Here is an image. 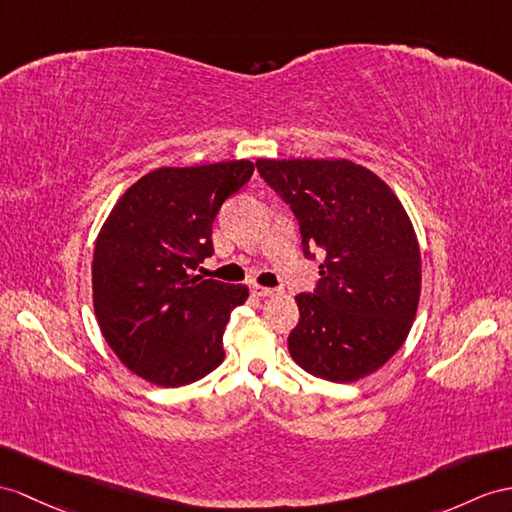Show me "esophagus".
I'll use <instances>...</instances> for the list:
<instances>
[{
  "label": "esophagus",
  "instance_id": "1",
  "mask_svg": "<svg viewBox=\"0 0 512 512\" xmlns=\"http://www.w3.org/2000/svg\"><path fill=\"white\" fill-rule=\"evenodd\" d=\"M276 293V289H269V286H260V284H252V295L254 297H269Z\"/></svg>",
  "mask_w": 512,
  "mask_h": 512
}]
</instances>
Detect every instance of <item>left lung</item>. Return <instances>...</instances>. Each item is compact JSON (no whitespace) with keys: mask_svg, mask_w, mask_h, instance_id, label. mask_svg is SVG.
<instances>
[{"mask_svg":"<svg viewBox=\"0 0 512 512\" xmlns=\"http://www.w3.org/2000/svg\"><path fill=\"white\" fill-rule=\"evenodd\" d=\"M256 167L291 206L304 254H323L317 289L295 297L293 360L341 384L378 371L404 345L421 293L419 243L402 202L345 158H258Z\"/></svg>","mask_w":512,"mask_h":512,"instance_id":"8db88e82","label":"left lung"}]
</instances>
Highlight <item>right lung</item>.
Here are the masks:
<instances>
[{
    "label": "right lung",
    "instance_id": "right-lung-1",
    "mask_svg": "<svg viewBox=\"0 0 512 512\" xmlns=\"http://www.w3.org/2000/svg\"><path fill=\"white\" fill-rule=\"evenodd\" d=\"M254 162L160 167L119 197L93 254V306L110 350L136 376L184 386L217 369L230 313L245 284L195 276L213 256L221 204L249 182Z\"/></svg>",
    "mask_w": 512,
    "mask_h": 512
}]
</instances>
